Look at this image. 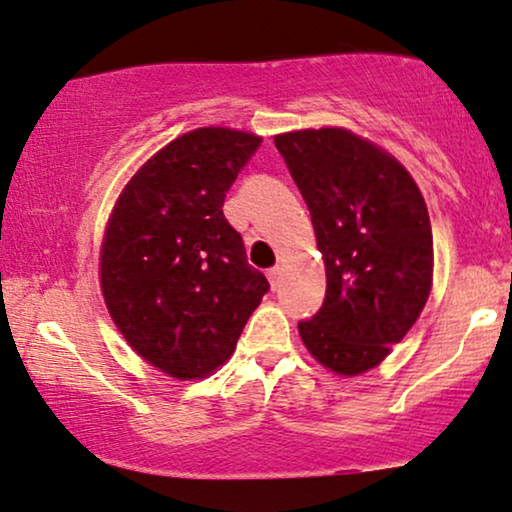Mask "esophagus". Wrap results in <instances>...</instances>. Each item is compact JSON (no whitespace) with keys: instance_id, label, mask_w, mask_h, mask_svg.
I'll return each instance as SVG.
<instances>
[{"instance_id":"1","label":"esophagus","mask_w":512,"mask_h":512,"mask_svg":"<svg viewBox=\"0 0 512 512\" xmlns=\"http://www.w3.org/2000/svg\"><path fill=\"white\" fill-rule=\"evenodd\" d=\"M268 280H270V285H273V289H275L277 282H280V268H270L268 270Z\"/></svg>"}]
</instances>
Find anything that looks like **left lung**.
<instances>
[{
    "label": "left lung",
    "mask_w": 512,
    "mask_h": 512,
    "mask_svg": "<svg viewBox=\"0 0 512 512\" xmlns=\"http://www.w3.org/2000/svg\"><path fill=\"white\" fill-rule=\"evenodd\" d=\"M304 197L323 254L327 289L301 320L306 349L339 375L384 361L425 308L432 287V225L399 161L349 130L275 137Z\"/></svg>",
    "instance_id": "obj_1"
}]
</instances>
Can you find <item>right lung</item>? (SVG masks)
<instances>
[{"instance_id": "obj_1", "label": "right lung", "mask_w": 512, "mask_h": 512, "mask_svg": "<svg viewBox=\"0 0 512 512\" xmlns=\"http://www.w3.org/2000/svg\"><path fill=\"white\" fill-rule=\"evenodd\" d=\"M258 147L249 132H187L137 170L106 227L102 292L113 323L144 361L178 380L223 365L270 289L223 213Z\"/></svg>"}]
</instances>
